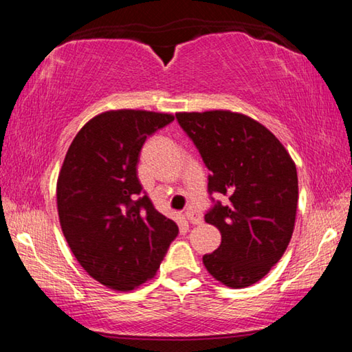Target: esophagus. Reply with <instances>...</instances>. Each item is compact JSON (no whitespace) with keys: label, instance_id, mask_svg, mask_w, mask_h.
Instances as JSON below:
<instances>
[{"label":"esophagus","instance_id":"1","mask_svg":"<svg viewBox=\"0 0 352 352\" xmlns=\"http://www.w3.org/2000/svg\"><path fill=\"white\" fill-rule=\"evenodd\" d=\"M184 216H186L188 222H189V223H192V225H200L201 222H204V219H201L200 214L194 212V211H188L186 214H184Z\"/></svg>","mask_w":352,"mask_h":352}]
</instances>
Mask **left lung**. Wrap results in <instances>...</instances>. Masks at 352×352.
Masks as SVG:
<instances>
[{
  "label": "left lung",
  "mask_w": 352,
  "mask_h": 352,
  "mask_svg": "<svg viewBox=\"0 0 352 352\" xmlns=\"http://www.w3.org/2000/svg\"><path fill=\"white\" fill-rule=\"evenodd\" d=\"M180 127L208 169V192L222 194L205 214L222 242L204 264L231 289L264 278L287 248L295 226L298 177L294 160L269 129L228 110L177 113Z\"/></svg>",
  "instance_id": "1"
}]
</instances>
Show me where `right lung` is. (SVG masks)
Segmentation results:
<instances>
[{
  "instance_id": "add662e5",
  "label": "right lung",
  "mask_w": 352,
  "mask_h": 352,
  "mask_svg": "<svg viewBox=\"0 0 352 352\" xmlns=\"http://www.w3.org/2000/svg\"><path fill=\"white\" fill-rule=\"evenodd\" d=\"M174 121L168 113L111 110L83 126L57 180V210L71 252L100 284L133 290L155 276L178 234L155 210L136 166L147 136Z\"/></svg>"
}]
</instances>
